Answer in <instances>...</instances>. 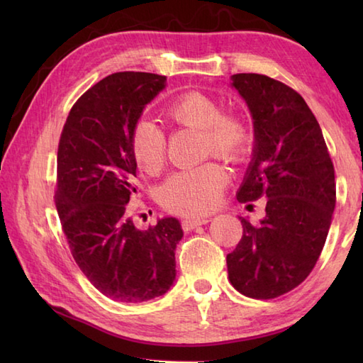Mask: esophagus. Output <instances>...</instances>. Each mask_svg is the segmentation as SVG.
Instances as JSON below:
<instances>
[{"label": "esophagus", "instance_id": "34e87169", "mask_svg": "<svg viewBox=\"0 0 363 363\" xmlns=\"http://www.w3.org/2000/svg\"><path fill=\"white\" fill-rule=\"evenodd\" d=\"M209 221H211V218H207V217H194V218L182 220L181 225H182L184 230H191V229H195L198 226L206 225V223H209Z\"/></svg>", "mask_w": 363, "mask_h": 363}]
</instances>
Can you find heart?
Here are the masks:
<instances>
[{"instance_id":"1","label":"heart","mask_w":363,"mask_h":363,"mask_svg":"<svg viewBox=\"0 0 363 363\" xmlns=\"http://www.w3.org/2000/svg\"><path fill=\"white\" fill-rule=\"evenodd\" d=\"M164 121L169 129H196L201 133L206 156H217L237 164L248 156L252 130L235 113L223 112L217 99L187 91L176 96L164 109ZM130 151L138 168L146 174H159L167 160V137L150 121H138L130 133ZM228 173L218 162L182 169L172 174L162 187V203L169 212L201 215L217 204L228 186Z\"/></svg>"}]
</instances>
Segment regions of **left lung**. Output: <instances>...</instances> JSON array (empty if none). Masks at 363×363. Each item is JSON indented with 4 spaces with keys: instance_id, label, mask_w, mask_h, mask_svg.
Here are the masks:
<instances>
[{
    "instance_id": "1",
    "label": "left lung",
    "mask_w": 363,
    "mask_h": 363,
    "mask_svg": "<svg viewBox=\"0 0 363 363\" xmlns=\"http://www.w3.org/2000/svg\"><path fill=\"white\" fill-rule=\"evenodd\" d=\"M254 120L256 146L237 194L240 203L267 196L265 218H240L243 234L228 254L234 289L256 299L284 295L311 274L335 209V172L317 118L296 90L257 73H237Z\"/></svg>"
}]
</instances>
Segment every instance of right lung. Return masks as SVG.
I'll return each instance as SVG.
<instances>
[{"mask_svg": "<svg viewBox=\"0 0 363 363\" xmlns=\"http://www.w3.org/2000/svg\"><path fill=\"white\" fill-rule=\"evenodd\" d=\"M164 87L160 74H109L73 104L59 138L54 203L68 248L90 284L120 303L164 295L176 277L179 221L140 230L126 206L137 191L130 133Z\"/></svg>", "mask_w": 363, "mask_h": 363, "instance_id": "obj_1", "label": "right lung"}]
</instances>
